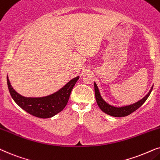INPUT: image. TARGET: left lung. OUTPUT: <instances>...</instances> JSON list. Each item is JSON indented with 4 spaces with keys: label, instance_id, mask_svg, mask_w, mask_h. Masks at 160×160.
Masks as SVG:
<instances>
[{
    "label": "left lung",
    "instance_id": "1",
    "mask_svg": "<svg viewBox=\"0 0 160 160\" xmlns=\"http://www.w3.org/2000/svg\"><path fill=\"white\" fill-rule=\"evenodd\" d=\"M153 89V86L151 88L149 92L148 93V94L146 95V97H144L142 99H140V101L134 103L132 105H128V106H124V107H121V108H116L113 106L110 105L109 104H108L105 101H104L102 99L101 95H100L99 89L97 84L94 82V91H95V97L96 100H97V103L98 106H99L100 109L105 113L111 116L114 117H124L127 116H129V114L132 113L134 111H135L136 110H138L145 102L146 101V99H148V97H149L151 92H152Z\"/></svg>",
    "mask_w": 160,
    "mask_h": 160
}]
</instances>
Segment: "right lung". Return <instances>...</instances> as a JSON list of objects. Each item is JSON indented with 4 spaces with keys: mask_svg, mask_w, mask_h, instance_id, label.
Instances as JSON below:
<instances>
[{
    "mask_svg": "<svg viewBox=\"0 0 160 160\" xmlns=\"http://www.w3.org/2000/svg\"><path fill=\"white\" fill-rule=\"evenodd\" d=\"M78 79L79 77L73 78L62 88L52 94L37 98L25 97L19 94L11 86L8 76L7 84L12 99L22 109L38 118H48L60 112L66 107L72 88Z\"/></svg>",
    "mask_w": 160,
    "mask_h": 160,
    "instance_id": "right-lung-1",
    "label": "right lung"
}]
</instances>
